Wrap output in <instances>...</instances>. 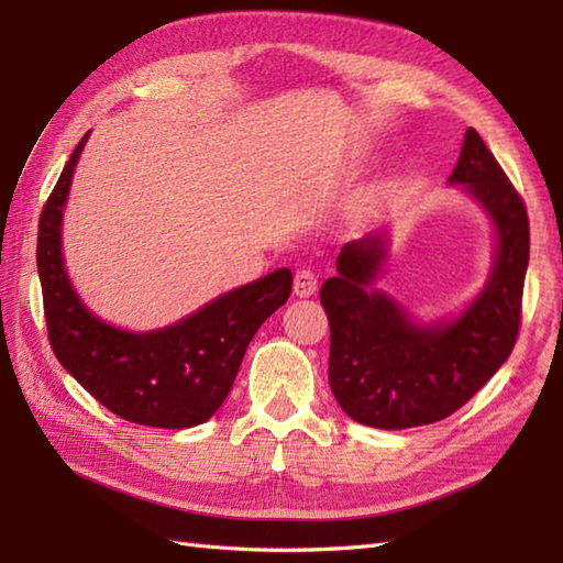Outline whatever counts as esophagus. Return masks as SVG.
Listing matches in <instances>:
<instances>
[{"instance_id":"obj_1","label":"esophagus","mask_w":563,"mask_h":563,"mask_svg":"<svg viewBox=\"0 0 563 563\" xmlns=\"http://www.w3.org/2000/svg\"><path fill=\"white\" fill-rule=\"evenodd\" d=\"M317 285H319L317 275H314L312 271H309V268H297V271H295L292 290H295V295H297V297H309V295H314Z\"/></svg>"}]
</instances>
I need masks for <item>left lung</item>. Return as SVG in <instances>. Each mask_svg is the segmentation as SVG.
<instances>
[{"label": "left lung", "instance_id": "left-lung-1", "mask_svg": "<svg viewBox=\"0 0 563 563\" xmlns=\"http://www.w3.org/2000/svg\"><path fill=\"white\" fill-rule=\"evenodd\" d=\"M450 184H462L496 224L498 246L484 292L452 321L413 324L404 307L369 288L385 234L349 242L321 285L331 327L329 385L353 421L399 430L435 423L470 401L518 341L530 222L525 202L482 135L470 128Z\"/></svg>", "mask_w": 563, "mask_h": 563}]
</instances>
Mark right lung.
I'll list each match as a JSON object with an SVG mask.
<instances>
[{
    "mask_svg": "<svg viewBox=\"0 0 563 563\" xmlns=\"http://www.w3.org/2000/svg\"><path fill=\"white\" fill-rule=\"evenodd\" d=\"M71 152L38 222V275L57 361L106 409L130 423L194 428L220 409L249 341L288 302L292 273L278 268L220 295L176 324L133 333L93 317L67 278L59 227L84 142Z\"/></svg>",
    "mask_w": 563,
    "mask_h": 563,
    "instance_id": "1",
    "label": "right lung"
}]
</instances>
